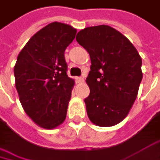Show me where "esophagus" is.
I'll return each instance as SVG.
<instances>
[{
	"instance_id": "1",
	"label": "esophagus",
	"mask_w": 160,
	"mask_h": 160,
	"mask_svg": "<svg viewBox=\"0 0 160 160\" xmlns=\"http://www.w3.org/2000/svg\"><path fill=\"white\" fill-rule=\"evenodd\" d=\"M83 78H82V77H78V78H76V82H77V83H82L83 82Z\"/></svg>"
}]
</instances>
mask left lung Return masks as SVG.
I'll return each mask as SVG.
<instances>
[{
	"mask_svg": "<svg viewBox=\"0 0 160 160\" xmlns=\"http://www.w3.org/2000/svg\"><path fill=\"white\" fill-rule=\"evenodd\" d=\"M76 40L92 63L86 78L90 95L84 99L88 117L96 126L113 127L128 116L137 98L142 58L123 33L108 25L84 28Z\"/></svg>",
	"mask_w": 160,
	"mask_h": 160,
	"instance_id": "left-lung-1",
	"label": "left lung"
}]
</instances>
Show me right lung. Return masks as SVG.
<instances>
[{"mask_svg":"<svg viewBox=\"0 0 160 160\" xmlns=\"http://www.w3.org/2000/svg\"><path fill=\"white\" fill-rule=\"evenodd\" d=\"M76 33L68 24H48L30 38L14 66L22 108L42 128L54 129L65 120L75 81L66 74L64 50Z\"/></svg>","mask_w":160,"mask_h":160,"instance_id":"1","label":"right lung"}]
</instances>
